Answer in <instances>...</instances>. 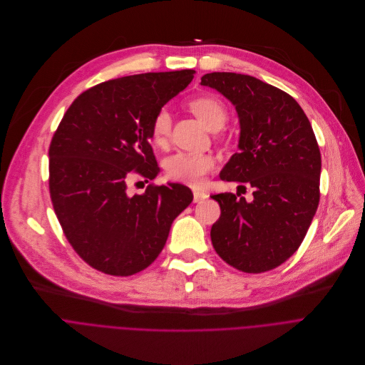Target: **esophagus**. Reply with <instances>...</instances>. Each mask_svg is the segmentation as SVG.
<instances>
[{
	"label": "esophagus",
	"mask_w": 365,
	"mask_h": 365,
	"mask_svg": "<svg viewBox=\"0 0 365 365\" xmlns=\"http://www.w3.org/2000/svg\"><path fill=\"white\" fill-rule=\"evenodd\" d=\"M192 195H194V202H200V201H202V200H205V198L208 197V195H207V192L200 191V190H194Z\"/></svg>",
	"instance_id": "esophagus-1"
}]
</instances>
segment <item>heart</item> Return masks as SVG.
<instances>
[{"label":"heart","mask_w":365,"mask_h":365,"mask_svg":"<svg viewBox=\"0 0 365 365\" xmlns=\"http://www.w3.org/2000/svg\"><path fill=\"white\" fill-rule=\"evenodd\" d=\"M188 110L210 130L222 129L229 118L225 103L210 95H201L187 102ZM171 133V116L167 110H160L151 125V140L158 148L168 143ZM214 160L205 154L178 153L165 160L164 168L170 180L191 187H198L205 175L212 170Z\"/></svg>","instance_id":"1"}]
</instances>
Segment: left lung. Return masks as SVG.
<instances>
[{
	"instance_id": "1",
	"label": "left lung",
	"mask_w": 365,
	"mask_h": 365,
	"mask_svg": "<svg viewBox=\"0 0 365 365\" xmlns=\"http://www.w3.org/2000/svg\"><path fill=\"white\" fill-rule=\"evenodd\" d=\"M201 85L226 96L240 122V151L220 178L253 188L250 201L240 192L211 197L222 210L212 247L237 270H272L298 250L319 204L321 153L311 122L292 96L253 76L214 71Z\"/></svg>"
}]
</instances>
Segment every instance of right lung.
<instances>
[{
	"label": "right lung",
	"instance_id": "right-lung-1",
	"mask_svg": "<svg viewBox=\"0 0 365 365\" xmlns=\"http://www.w3.org/2000/svg\"><path fill=\"white\" fill-rule=\"evenodd\" d=\"M195 70L142 73L99 83L66 110L48 148V188L63 233L93 269L130 276L161 253L174 218L192 201L188 187L150 184L129 195L133 175L154 180L150 143L161 108Z\"/></svg>",
	"mask_w": 365,
	"mask_h": 365
}]
</instances>
